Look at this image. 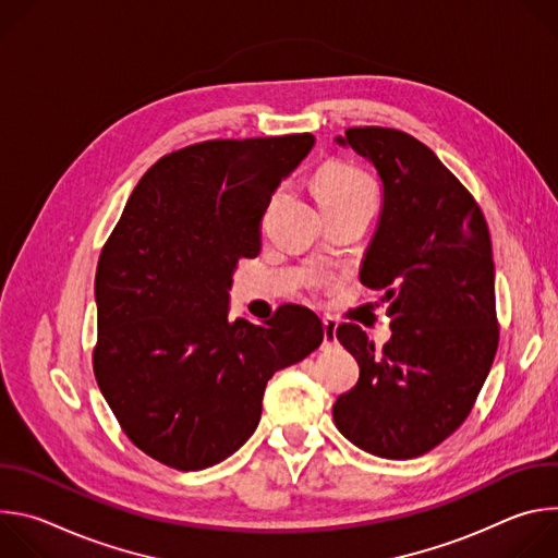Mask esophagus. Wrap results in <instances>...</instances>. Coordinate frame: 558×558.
<instances>
[{"label":"esophagus","mask_w":558,"mask_h":558,"mask_svg":"<svg viewBox=\"0 0 558 558\" xmlns=\"http://www.w3.org/2000/svg\"><path fill=\"white\" fill-rule=\"evenodd\" d=\"M323 329H325V336H323V347H331V344H336V323L333 320H329V317H325L323 320Z\"/></svg>","instance_id":"esophagus-1"}]
</instances>
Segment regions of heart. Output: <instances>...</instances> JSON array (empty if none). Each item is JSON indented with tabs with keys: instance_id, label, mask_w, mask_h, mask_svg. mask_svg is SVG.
<instances>
[{
	"instance_id": "heart-1",
	"label": "heart",
	"mask_w": 558,
	"mask_h": 558,
	"mask_svg": "<svg viewBox=\"0 0 558 558\" xmlns=\"http://www.w3.org/2000/svg\"><path fill=\"white\" fill-rule=\"evenodd\" d=\"M313 192L323 211L347 209V207L375 209V203H377L375 179L362 168L344 161L327 163L320 172H317Z\"/></svg>"
}]
</instances>
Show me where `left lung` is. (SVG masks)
Listing matches in <instances>:
<instances>
[{"instance_id": "8db88e82", "label": "left lung", "mask_w": 558, "mask_h": 558, "mask_svg": "<svg viewBox=\"0 0 558 558\" xmlns=\"http://www.w3.org/2000/svg\"><path fill=\"white\" fill-rule=\"evenodd\" d=\"M336 143L371 161L384 187L360 280L381 291L392 336L377 351L357 325L338 327L360 379L338 397L333 420L371 454L413 459L463 424L490 373L499 347L490 231L472 194L415 136L366 125Z\"/></svg>"}]
</instances>
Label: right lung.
Masks as SVG:
<instances>
[{
  "mask_svg": "<svg viewBox=\"0 0 558 558\" xmlns=\"http://www.w3.org/2000/svg\"><path fill=\"white\" fill-rule=\"evenodd\" d=\"M313 134L218 138L156 161L101 250L93 366L130 441L177 470L209 468L256 430L271 375L323 344L313 311L229 320L231 274Z\"/></svg>",
  "mask_w": 558,
  "mask_h": 558,
  "instance_id": "right-lung-1",
  "label": "right lung"
}]
</instances>
